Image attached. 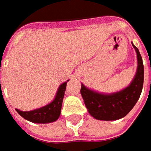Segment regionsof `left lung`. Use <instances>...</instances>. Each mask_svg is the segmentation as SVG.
Returning a JSON list of instances; mask_svg holds the SVG:
<instances>
[{"label":"left lung","instance_id":"obj_1","mask_svg":"<svg viewBox=\"0 0 151 151\" xmlns=\"http://www.w3.org/2000/svg\"><path fill=\"white\" fill-rule=\"evenodd\" d=\"M137 53V67L133 79L120 91L105 94L95 91L81 84L80 93L89 114L99 120H116L125 117L137 103L144 84V65L139 50Z\"/></svg>","mask_w":151,"mask_h":151}]
</instances>
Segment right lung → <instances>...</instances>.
Here are the masks:
<instances>
[{
  "instance_id": "1",
  "label": "right lung",
  "mask_w": 151,
  "mask_h": 151,
  "mask_svg": "<svg viewBox=\"0 0 151 151\" xmlns=\"http://www.w3.org/2000/svg\"><path fill=\"white\" fill-rule=\"evenodd\" d=\"M68 81L69 79L59 86L54 100L49 104L31 111H21L17 109L16 111L24 119L33 123L45 124V123H51L57 120L60 115L62 101Z\"/></svg>"
}]
</instances>
